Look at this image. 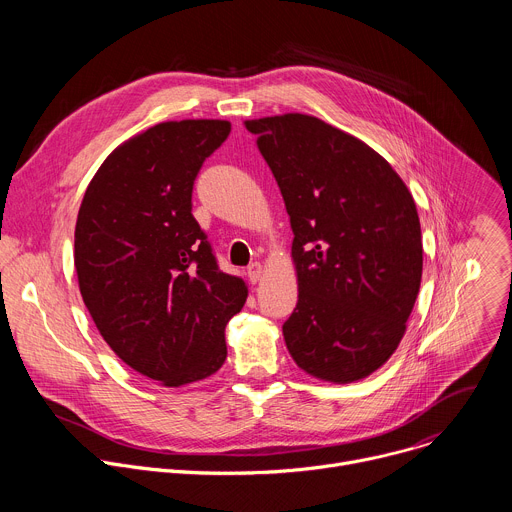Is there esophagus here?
I'll use <instances>...</instances> for the list:
<instances>
[{"label": "esophagus", "instance_id": "esophagus-1", "mask_svg": "<svg viewBox=\"0 0 512 512\" xmlns=\"http://www.w3.org/2000/svg\"><path fill=\"white\" fill-rule=\"evenodd\" d=\"M247 275H249V279H251V283H257L259 279H261V275H263V265L261 263H251L249 267H247Z\"/></svg>", "mask_w": 512, "mask_h": 512}]
</instances>
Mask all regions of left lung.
Returning a JSON list of instances; mask_svg holds the SVG:
<instances>
[{"label":"left lung","mask_w":512,"mask_h":512,"mask_svg":"<svg viewBox=\"0 0 512 512\" xmlns=\"http://www.w3.org/2000/svg\"><path fill=\"white\" fill-rule=\"evenodd\" d=\"M294 231L298 304L291 358L330 383L369 377L397 350L419 294L423 247L411 192L360 139L318 117L245 121Z\"/></svg>","instance_id":"1"}]
</instances>
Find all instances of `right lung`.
Wrapping results in <instances>:
<instances>
[{
    "mask_svg": "<svg viewBox=\"0 0 512 512\" xmlns=\"http://www.w3.org/2000/svg\"><path fill=\"white\" fill-rule=\"evenodd\" d=\"M229 133V121L184 119L131 137L101 164L77 216L75 267L93 322L125 364L166 387L223 367L225 328L247 300L192 216L194 180Z\"/></svg>",
    "mask_w": 512,
    "mask_h": 512,
    "instance_id": "add662e5",
    "label": "right lung"
}]
</instances>
